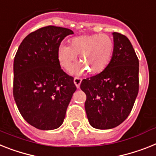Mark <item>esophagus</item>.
I'll use <instances>...</instances> for the list:
<instances>
[{
  "label": "esophagus",
  "instance_id": "esophagus-1",
  "mask_svg": "<svg viewBox=\"0 0 156 156\" xmlns=\"http://www.w3.org/2000/svg\"><path fill=\"white\" fill-rule=\"evenodd\" d=\"M74 84H75V86H77V88H79L80 87V84L81 82H82V78H78V77H75L74 79Z\"/></svg>",
  "mask_w": 156,
  "mask_h": 156
}]
</instances>
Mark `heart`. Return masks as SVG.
I'll return each instance as SVG.
<instances>
[{
  "label": "heart",
  "mask_w": 156,
  "mask_h": 156,
  "mask_svg": "<svg viewBox=\"0 0 156 156\" xmlns=\"http://www.w3.org/2000/svg\"><path fill=\"white\" fill-rule=\"evenodd\" d=\"M114 50V44L110 37L105 34L85 35L73 38L70 46H60L58 58L63 69L69 70L80 55L81 65L73 71L81 74L85 70L90 74H98L105 68L110 61Z\"/></svg>",
  "instance_id": "b5f03b06"
}]
</instances>
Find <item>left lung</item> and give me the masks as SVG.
Segmentation results:
<instances>
[{"label": "left lung", "instance_id": "left-lung-1", "mask_svg": "<svg viewBox=\"0 0 156 156\" xmlns=\"http://www.w3.org/2000/svg\"><path fill=\"white\" fill-rule=\"evenodd\" d=\"M114 50L104 70L81 82L86 95V115L91 126L109 129L130 114L139 91V59L125 35L113 32Z\"/></svg>", "mask_w": 156, "mask_h": 156}]
</instances>
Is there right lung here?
I'll use <instances>...</instances> for the list:
<instances>
[{
	"mask_svg": "<svg viewBox=\"0 0 156 156\" xmlns=\"http://www.w3.org/2000/svg\"><path fill=\"white\" fill-rule=\"evenodd\" d=\"M68 28L46 26L27 35L13 63V97L23 119L40 130L58 129L77 90L74 78L61 69L58 50Z\"/></svg>",
	"mask_w": 156,
	"mask_h": 156,
	"instance_id": "1",
	"label": "right lung"
}]
</instances>
